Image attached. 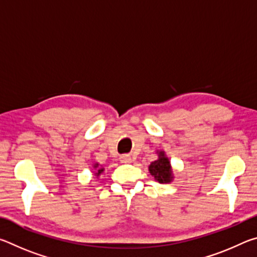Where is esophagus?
Instances as JSON below:
<instances>
[{
	"label": "esophagus",
	"instance_id": "obj_1",
	"mask_svg": "<svg viewBox=\"0 0 257 257\" xmlns=\"http://www.w3.org/2000/svg\"><path fill=\"white\" fill-rule=\"evenodd\" d=\"M120 162L123 163V164L132 163L133 162V158L129 154H123V155L120 156Z\"/></svg>",
	"mask_w": 257,
	"mask_h": 257
}]
</instances>
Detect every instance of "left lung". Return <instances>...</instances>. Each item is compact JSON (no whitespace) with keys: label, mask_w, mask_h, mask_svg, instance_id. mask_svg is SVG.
Returning a JSON list of instances; mask_svg holds the SVG:
<instances>
[{"label":"left lung","mask_w":257,"mask_h":257,"mask_svg":"<svg viewBox=\"0 0 257 257\" xmlns=\"http://www.w3.org/2000/svg\"><path fill=\"white\" fill-rule=\"evenodd\" d=\"M156 154H158V160L150 164L149 171L160 184H170L175 178L170 160L164 151H156Z\"/></svg>","instance_id":"obj_1"}]
</instances>
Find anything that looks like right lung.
I'll return each instance as SVG.
<instances>
[{"label": "right lung", "instance_id": "right-lung-1", "mask_svg": "<svg viewBox=\"0 0 257 257\" xmlns=\"http://www.w3.org/2000/svg\"><path fill=\"white\" fill-rule=\"evenodd\" d=\"M104 171V168L102 167L101 164L99 163H94L93 164V173H94V176L95 177H99L101 176V173Z\"/></svg>", "mask_w": 257, "mask_h": 257}]
</instances>
